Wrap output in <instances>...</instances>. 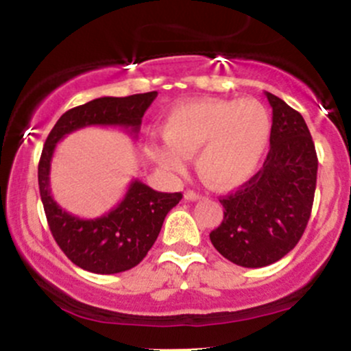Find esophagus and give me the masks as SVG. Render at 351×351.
Here are the masks:
<instances>
[{"label": "esophagus", "mask_w": 351, "mask_h": 351, "mask_svg": "<svg viewBox=\"0 0 351 351\" xmlns=\"http://www.w3.org/2000/svg\"><path fill=\"white\" fill-rule=\"evenodd\" d=\"M201 198H203V196L198 195V193H195V191H186V193H184V199H186V201H198Z\"/></svg>", "instance_id": "34e87169"}]
</instances>
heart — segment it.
Here are the masks:
<instances>
[{"label": "heart", "instance_id": "obj_1", "mask_svg": "<svg viewBox=\"0 0 351 351\" xmlns=\"http://www.w3.org/2000/svg\"><path fill=\"white\" fill-rule=\"evenodd\" d=\"M167 143L155 145L156 158L181 171L184 155L196 153L201 180L216 189L245 183L263 160L271 140L267 108L254 99H198L175 106L163 120Z\"/></svg>", "mask_w": 351, "mask_h": 351}]
</instances>
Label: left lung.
I'll use <instances>...</instances> for the list:
<instances>
[{"mask_svg": "<svg viewBox=\"0 0 351 351\" xmlns=\"http://www.w3.org/2000/svg\"><path fill=\"white\" fill-rule=\"evenodd\" d=\"M272 107L271 150L259 171L236 193L221 198L223 223L209 239L241 267H264L289 254L307 228L318 160L299 112L265 92Z\"/></svg>", "mask_w": 351, "mask_h": 351, "instance_id": "left-lung-1", "label": "left lung"}]
</instances>
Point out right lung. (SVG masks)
Listing matches in <instances>:
<instances>
[{"label": "right lung", "mask_w": 351, "mask_h": 351, "mask_svg": "<svg viewBox=\"0 0 351 351\" xmlns=\"http://www.w3.org/2000/svg\"><path fill=\"white\" fill-rule=\"evenodd\" d=\"M156 92L128 97H99L60 115L44 143L38 167L39 193L56 243L80 269L94 274H119L135 267L155 244L168 211L181 193H160L132 180L123 199L106 215L84 219L60 208L51 195V162L56 145L86 127H119L136 138L142 117Z\"/></svg>", "instance_id": "obj_1"}]
</instances>
